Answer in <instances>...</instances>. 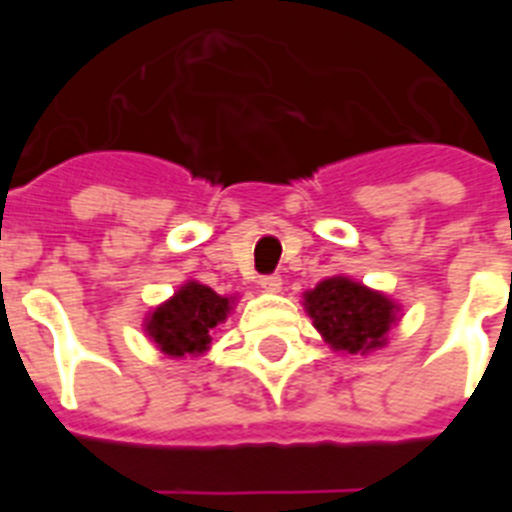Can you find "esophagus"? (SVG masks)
Returning a JSON list of instances; mask_svg holds the SVG:
<instances>
[{
    "instance_id": "1",
    "label": "esophagus",
    "mask_w": 512,
    "mask_h": 512,
    "mask_svg": "<svg viewBox=\"0 0 512 512\" xmlns=\"http://www.w3.org/2000/svg\"><path fill=\"white\" fill-rule=\"evenodd\" d=\"M259 284L264 292H279L282 289V277L279 274H264V277H259Z\"/></svg>"
}]
</instances>
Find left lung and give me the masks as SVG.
Returning a JSON list of instances; mask_svg holds the SVG:
<instances>
[{
    "instance_id": "8db88e82",
    "label": "left lung",
    "mask_w": 512,
    "mask_h": 512,
    "mask_svg": "<svg viewBox=\"0 0 512 512\" xmlns=\"http://www.w3.org/2000/svg\"><path fill=\"white\" fill-rule=\"evenodd\" d=\"M305 310L333 351L369 354L387 343L400 305L348 277H328L305 292Z\"/></svg>"
}]
</instances>
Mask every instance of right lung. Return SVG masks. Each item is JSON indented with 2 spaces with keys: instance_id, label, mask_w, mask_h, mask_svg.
<instances>
[{
  "instance_id": "1",
  "label": "right lung",
  "mask_w": 512,
  "mask_h": 512,
  "mask_svg": "<svg viewBox=\"0 0 512 512\" xmlns=\"http://www.w3.org/2000/svg\"><path fill=\"white\" fill-rule=\"evenodd\" d=\"M230 310L233 297L217 295L207 284L187 282L148 315L146 333L161 354L174 359L202 356L210 348L215 325L223 323Z\"/></svg>"
}]
</instances>
